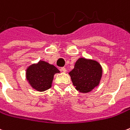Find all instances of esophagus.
Wrapping results in <instances>:
<instances>
[{"label": "esophagus", "mask_w": 130, "mask_h": 130, "mask_svg": "<svg viewBox=\"0 0 130 130\" xmlns=\"http://www.w3.org/2000/svg\"><path fill=\"white\" fill-rule=\"evenodd\" d=\"M60 71L62 72H67V70H66V68H60Z\"/></svg>", "instance_id": "1"}]
</instances>
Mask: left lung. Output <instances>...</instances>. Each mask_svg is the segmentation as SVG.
<instances>
[{
    "label": "left lung",
    "mask_w": 130,
    "mask_h": 130,
    "mask_svg": "<svg viewBox=\"0 0 130 130\" xmlns=\"http://www.w3.org/2000/svg\"><path fill=\"white\" fill-rule=\"evenodd\" d=\"M69 74L76 90L86 93L99 85L102 75V68L95 60L80 58Z\"/></svg>",
    "instance_id": "8db88e82"
}]
</instances>
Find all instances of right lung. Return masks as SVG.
Returning <instances> with one entry per match:
<instances>
[{
	"mask_svg": "<svg viewBox=\"0 0 130 130\" xmlns=\"http://www.w3.org/2000/svg\"><path fill=\"white\" fill-rule=\"evenodd\" d=\"M59 72L54 65L40 60L27 68L26 79L32 88L42 92L51 87L54 74Z\"/></svg>",
	"mask_w": 130,
	"mask_h": 130,
	"instance_id": "1",
	"label": "right lung"
}]
</instances>
